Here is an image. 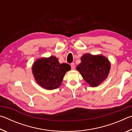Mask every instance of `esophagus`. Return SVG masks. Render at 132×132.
<instances>
[{"instance_id":"obj_1","label":"esophagus","mask_w":132,"mask_h":132,"mask_svg":"<svg viewBox=\"0 0 132 132\" xmlns=\"http://www.w3.org/2000/svg\"><path fill=\"white\" fill-rule=\"evenodd\" d=\"M71 68L72 70H75V65L74 63H71Z\"/></svg>"}]
</instances>
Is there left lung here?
I'll list each match as a JSON object with an SVG mask.
<instances>
[{
    "mask_svg": "<svg viewBox=\"0 0 132 132\" xmlns=\"http://www.w3.org/2000/svg\"><path fill=\"white\" fill-rule=\"evenodd\" d=\"M76 69L89 86L95 87L107 79L111 63L104 55L85 53L81 56V63Z\"/></svg>",
    "mask_w": 132,
    "mask_h": 132,
    "instance_id": "obj_1",
    "label": "left lung"
}]
</instances>
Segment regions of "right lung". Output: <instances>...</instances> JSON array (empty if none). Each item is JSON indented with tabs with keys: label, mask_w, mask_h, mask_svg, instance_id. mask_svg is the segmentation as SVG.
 <instances>
[{
	"label": "right lung",
	"mask_w": 132,
	"mask_h": 132,
	"mask_svg": "<svg viewBox=\"0 0 132 132\" xmlns=\"http://www.w3.org/2000/svg\"><path fill=\"white\" fill-rule=\"evenodd\" d=\"M71 68L67 63H60L55 56L37 59L32 66L35 81L42 88L48 90L59 87L67 71Z\"/></svg>",
	"instance_id": "right-lung-1"
}]
</instances>
